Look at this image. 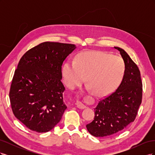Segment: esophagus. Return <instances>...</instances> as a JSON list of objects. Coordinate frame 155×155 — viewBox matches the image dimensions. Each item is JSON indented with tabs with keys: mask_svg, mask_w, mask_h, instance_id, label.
Masks as SVG:
<instances>
[{
	"mask_svg": "<svg viewBox=\"0 0 155 155\" xmlns=\"http://www.w3.org/2000/svg\"><path fill=\"white\" fill-rule=\"evenodd\" d=\"M76 105H77V107L79 108V109H85V108H86V106L84 105L81 101H79L78 100L76 101Z\"/></svg>",
	"mask_w": 155,
	"mask_h": 155,
	"instance_id": "esophagus-1",
	"label": "esophagus"
}]
</instances>
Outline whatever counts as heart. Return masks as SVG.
<instances>
[{
	"label": "heart",
	"instance_id": "obj_1",
	"mask_svg": "<svg viewBox=\"0 0 155 155\" xmlns=\"http://www.w3.org/2000/svg\"><path fill=\"white\" fill-rule=\"evenodd\" d=\"M125 64L119 55L103 51H84L75 61L69 60L63 66L64 83L75 88L85 79L88 87L99 95L108 94L119 86L124 76Z\"/></svg>",
	"mask_w": 155,
	"mask_h": 155
}]
</instances>
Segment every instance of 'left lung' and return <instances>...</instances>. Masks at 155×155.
<instances>
[{
    "label": "left lung",
    "mask_w": 155,
    "mask_h": 155,
    "mask_svg": "<svg viewBox=\"0 0 155 155\" xmlns=\"http://www.w3.org/2000/svg\"><path fill=\"white\" fill-rule=\"evenodd\" d=\"M118 50L125 64L124 76L118 88L100 100L95 116L86 127L96 137H105L120 132L133 122L142 100V82L136 63L122 48Z\"/></svg>",
    "instance_id": "8db88e82"
}]
</instances>
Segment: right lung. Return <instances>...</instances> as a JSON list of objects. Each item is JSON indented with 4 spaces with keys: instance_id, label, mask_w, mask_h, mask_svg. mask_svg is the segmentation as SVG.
Returning a JSON list of instances; mask_svg holds the SVG:
<instances>
[{
    "instance_id": "right-lung-1",
    "label": "right lung",
    "mask_w": 155,
    "mask_h": 155,
    "mask_svg": "<svg viewBox=\"0 0 155 155\" xmlns=\"http://www.w3.org/2000/svg\"><path fill=\"white\" fill-rule=\"evenodd\" d=\"M75 48L73 44L47 41L21 58L9 96L13 114L29 129L48 132L61 119L67 108L61 80L62 64Z\"/></svg>"
}]
</instances>
